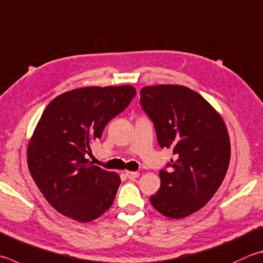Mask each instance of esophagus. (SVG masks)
Wrapping results in <instances>:
<instances>
[{"label": "esophagus", "mask_w": 263, "mask_h": 263, "mask_svg": "<svg viewBox=\"0 0 263 263\" xmlns=\"http://www.w3.org/2000/svg\"><path fill=\"white\" fill-rule=\"evenodd\" d=\"M125 176L128 179H136L139 177V173H137V171H126Z\"/></svg>", "instance_id": "esophagus-1"}]
</instances>
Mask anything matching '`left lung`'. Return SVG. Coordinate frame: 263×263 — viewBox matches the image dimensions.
Masks as SVG:
<instances>
[{
  "instance_id": "8db88e82",
  "label": "left lung",
  "mask_w": 263,
  "mask_h": 263,
  "mask_svg": "<svg viewBox=\"0 0 263 263\" xmlns=\"http://www.w3.org/2000/svg\"><path fill=\"white\" fill-rule=\"evenodd\" d=\"M142 110L154 123L161 148L176 159L160 171L151 203L170 218L198 212L216 193L230 162V139L221 115L186 86L156 85L140 90Z\"/></svg>"
}]
</instances>
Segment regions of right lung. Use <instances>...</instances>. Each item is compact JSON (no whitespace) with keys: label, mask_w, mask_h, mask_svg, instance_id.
<instances>
[{"label":"right lung","mask_w":263,"mask_h":263,"mask_svg":"<svg viewBox=\"0 0 263 263\" xmlns=\"http://www.w3.org/2000/svg\"><path fill=\"white\" fill-rule=\"evenodd\" d=\"M136 93L130 85L77 88L56 97L42 112L28 142L27 164L40 192L64 216L87 223L110 208L121 178L87 156Z\"/></svg>","instance_id":"obj_1"}]
</instances>
